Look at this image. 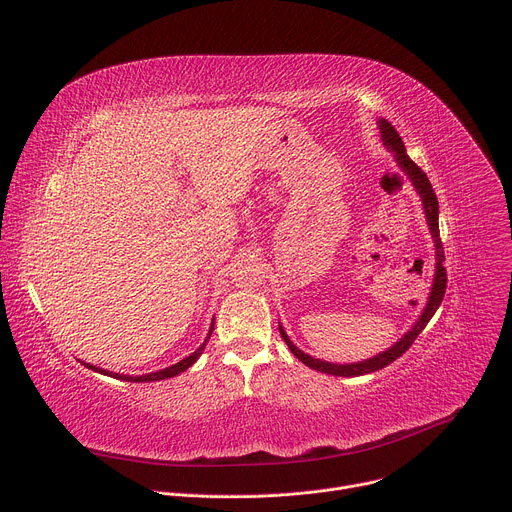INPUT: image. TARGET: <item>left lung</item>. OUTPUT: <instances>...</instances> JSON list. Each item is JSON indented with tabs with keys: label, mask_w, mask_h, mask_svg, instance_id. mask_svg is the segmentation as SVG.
Instances as JSON below:
<instances>
[{
	"label": "left lung",
	"mask_w": 512,
	"mask_h": 512,
	"mask_svg": "<svg viewBox=\"0 0 512 512\" xmlns=\"http://www.w3.org/2000/svg\"><path fill=\"white\" fill-rule=\"evenodd\" d=\"M379 129H381V139L383 143L387 145V148L395 154V160L399 164V168L407 174V178L411 180V184L415 186L417 194L421 196V202H423V210H425V218H427V225H429V233L433 237V243H435V275H433V285H431V291H429V298H427V304L419 316V320L413 324V328L403 336L399 338V342H395L391 348H387L385 352L373 356V358H367V360H360V362H350V364H334V362H326V360H320V358H314L310 354H306L304 350H300L294 342L289 340V336L285 334V330L279 326V332H281V338L285 340V344L289 346V350L294 352L296 358H300L306 367L314 369V371H320V373H326V375H336V377H360V375H369V373H375V371H381L385 369L387 364H391L393 360H397L413 342L415 338L421 334V330L427 326V322L431 320V316L437 312V308H440L442 300H444V294H446V283H448V273H446V267H444V261H446V255H444V245H442V239H440V223H437V214H440V206H437V196L431 188V182L429 178L425 176V172L407 156L405 152V145H403V139L401 135L397 133V129L387 121V119H379Z\"/></svg>",
	"instance_id": "obj_1"
}]
</instances>
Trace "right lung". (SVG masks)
I'll return each mask as SVG.
<instances>
[{"label": "right lung", "mask_w": 512, "mask_h": 512, "mask_svg": "<svg viewBox=\"0 0 512 512\" xmlns=\"http://www.w3.org/2000/svg\"><path fill=\"white\" fill-rule=\"evenodd\" d=\"M212 330H214V322L210 324V330H208V336H206V340L200 344V348H196L190 356H186V358H182L180 362H176V364H172V367H168V369H164V371H158V373H150V375H139V377H131V375H119V373H109V371H105V369H99V367H93V364H89V362H83L85 367H89L91 371H95V373H101V375H107V377H113V379H121V381H131V383H152V381H162V379H170V377H176V375H180V373H184L188 367H192V364L196 362V358L202 354V350H204V346H206V342H208V338H210V334H212Z\"/></svg>", "instance_id": "right-lung-1"}]
</instances>
